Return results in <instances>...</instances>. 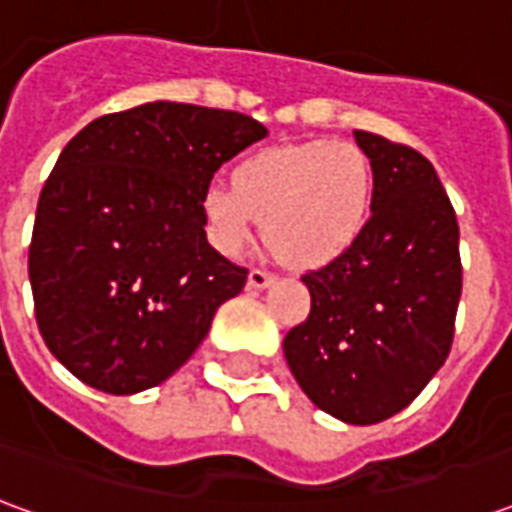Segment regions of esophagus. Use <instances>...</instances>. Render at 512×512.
<instances>
[{"label":"esophagus","mask_w":512,"mask_h":512,"mask_svg":"<svg viewBox=\"0 0 512 512\" xmlns=\"http://www.w3.org/2000/svg\"><path fill=\"white\" fill-rule=\"evenodd\" d=\"M274 282V274L271 271H266V268H252L249 271V288H266V285H271Z\"/></svg>","instance_id":"34e87169"}]
</instances>
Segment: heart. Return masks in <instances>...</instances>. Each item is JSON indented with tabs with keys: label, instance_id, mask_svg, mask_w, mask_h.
Listing matches in <instances>:
<instances>
[{
	"label": "heart",
	"instance_id": "obj_1",
	"mask_svg": "<svg viewBox=\"0 0 512 512\" xmlns=\"http://www.w3.org/2000/svg\"><path fill=\"white\" fill-rule=\"evenodd\" d=\"M373 194V167L351 142L266 147L235 167L233 189H205L202 219L224 255H238L260 219L279 257L323 266L362 235Z\"/></svg>",
	"mask_w": 512,
	"mask_h": 512
}]
</instances>
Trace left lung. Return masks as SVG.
<instances>
[{"label":"left lung","instance_id":"obj_1","mask_svg":"<svg viewBox=\"0 0 512 512\" xmlns=\"http://www.w3.org/2000/svg\"><path fill=\"white\" fill-rule=\"evenodd\" d=\"M376 178L365 230L304 274L310 315L285 334V359L315 406L376 425L414 400L450 356L461 301L458 219L414 147L354 131Z\"/></svg>","mask_w":512,"mask_h":512}]
</instances>
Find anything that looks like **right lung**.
Segmentation results:
<instances>
[{
    "label": "right lung",
    "instance_id": "obj_1",
    "mask_svg": "<svg viewBox=\"0 0 512 512\" xmlns=\"http://www.w3.org/2000/svg\"><path fill=\"white\" fill-rule=\"evenodd\" d=\"M266 126L153 101L93 120L40 191L29 244L35 318L73 376L134 395L189 362L246 268L205 238L202 194Z\"/></svg>",
    "mask_w": 512,
    "mask_h": 512
}]
</instances>
